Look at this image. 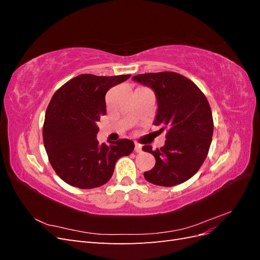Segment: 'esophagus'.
Masks as SVG:
<instances>
[{
    "label": "esophagus",
    "mask_w": 260,
    "mask_h": 260,
    "mask_svg": "<svg viewBox=\"0 0 260 260\" xmlns=\"http://www.w3.org/2000/svg\"><path fill=\"white\" fill-rule=\"evenodd\" d=\"M135 152L136 153H141V152H142V145L139 144V143H136V145H135Z\"/></svg>",
    "instance_id": "esophagus-1"
}]
</instances>
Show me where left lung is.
I'll return each instance as SVG.
<instances>
[{
    "label": "left lung",
    "mask_w": 260,
    "mask_h": 260,
    "mask_svg": "<svg viewBox=\"0 0 260 260\" xmlns=\"http://www.w3.org/2000/svg\"><path fill=\"white\" fill-rule=\"evenodd\" d=\"M132 80L151 88L157 100L154 124L166 131V142L155 151L144 145L143 151L154 155L156 164L144 172L153 184L174 186L185 182L199 171L206 159L214 132L211 109L199 86L177 73L137 75Z\"/></svg>",
    "instance_id": "1"
}]
</instances>
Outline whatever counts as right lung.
<instances>
[{"instance_id": "obj_1", "label": "right lung", "mask_w": 260, "mask_h": 260, "mask_svg": "<svg viewBox=\"0 0 260 260\" xmlns=\"http://www.w3.org/2000/svg\"><path fill=\"white\" fill-rule=\"evenodd\" d=\"M130 75H80L59 88L46 108L43 143L58 177L72 186L94 188L112 178L116 161L135 143L120 139L99 144L98 121L106 114L105 94Z\"/></svg>"}]
</instances>
